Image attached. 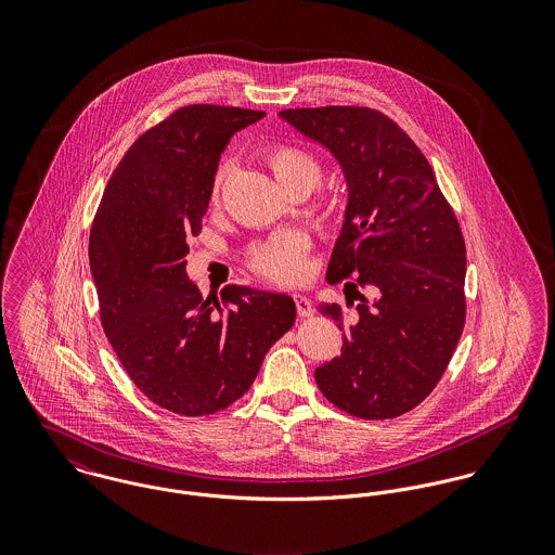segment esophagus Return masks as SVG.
I'll use <instances>...</instances> for the list:
<instances>
[{
	"mask_svg": "<svg viewBox=\"0 0 555 555\" xmlns=\"http://www.w3.org/2000/svg\"><path fill=\"white\" fill-rule=\"evenodd\" d=\"M295 306H297V314L301 318H310L314 314V306L308 297L304 295H295Z\"/></svg>",
	"mask_w": 555,
	"mask_h": 555,
	"instance_id": "obj_1",
	"label": "esophagus"
}]
</instances>
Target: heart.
Listing matches in <instances>:
<instances>
[{"label": "heart", "instance_id": "heart-1", "mask_svg": "<svg viewBox=\"0 0 555 555\" xmlns=\"http://www.w3.org/2000/svg\"><path fill=\"white\" fill-rule=\"evenodd\" d=\"M264 162L282 190H288L293 185H304L312 190L322 177L320 162L310 152L297 145L282 143V145L269 147L264 152ZM224 172H227V166L222 164L214 179V192H211L214 203H218L220 198ZM247 267L256 275L273 284H282V286L299 284L310 275V238L299 231L278 233L262 243H256L247 251Z\"/></svg>", "mask_w": 555, "mask_h": 555}]
</instances>
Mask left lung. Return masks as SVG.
Instances as JSON below:
<instances>
[{"mask_svg": "<svg viewBox=\"0 0 555 555\" xmlns=\"http://www.w3.org/2000/svg\"><path fill=\"white\" fill-rule=\"evenodd\" d=\"M344 170L348 207L326 280L354 291L318 312L344 331L318 389L359 418H396L440 383L466 322V243L436 175L391 117L367 106L280 113ZM370 289L373 299L358 291ZM354 301L346 295V308Z\"/></svg>", "mask_w": 555, "mask_h": 555, "instance_id": "left-lung-1", "label": "left lung"}]
</instances>
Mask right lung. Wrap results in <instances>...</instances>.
Returning <instances> with one entry per match:
<instances>
[{"instance_id": "right-lung-1", "label": "right lung", "mask_w": 555, "mask_h": 555, "mask_svg": "<svg viewBox=\"0 0 555 555\" xmlns=\"http://www.w3.org/2000/svg\"><path fill=\"white\" fill-rule=\"evenodd\" d=\"M262 111L190 104L141 134L113 170L89 233L100 322L124 370L156 405L220 412L243 396L267 350L295 324L288 295L224 286L222 306L188 280L218 162Z\"/></svg>"}]
</instances>
